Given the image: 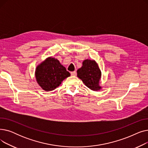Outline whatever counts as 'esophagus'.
Wrapping results in <instances>:
<instances>
[{
    "mask_svg": "<svg viewBox=\"0 0 148 148\" xmlns=\"http://www.w3.org/2000/svg\"><path fill=\"white\" fill-rule=\"evenodd\" d=\"M76 74H77L76 71H73V72H71V75H73V76H75V75H76Z\"/></svg>",
    "mask_w": 148,
    "mask_h": 148,
    "instance_id": "obj_1",
    "label": "esophagus"
}]
</instances>
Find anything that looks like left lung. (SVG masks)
Returning <instances> with one entry per match:
<instances>
[{
  "instance_id": "8db88e82",
  "label": "left lung",
  "mask_w": 148,
  "mask_h": 148,
  "mask_svg": "<svg viewBox=\"0 0 148 148\" xmlns=\"http://www.w3.org/2000/svg\"><path fill=\"white\" fill-rule=\"evenodd\" d=\"M82 64V66L77 70V77L90 90L98 91L101 89L99 84L101 71L97 62L87 59L83 60Z\"/></svg>"
}]
</instances>
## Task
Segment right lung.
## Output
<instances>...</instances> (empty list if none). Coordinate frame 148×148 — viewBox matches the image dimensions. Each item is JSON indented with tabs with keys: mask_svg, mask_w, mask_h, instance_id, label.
<instances>
[{
	"mask_svg": "<svg viewBox=\"0 0 148 148\" xmlns=\"http://www.w3.org/2000/svg\"><path fill=\"white\" fill-rule=\"evenodd\" d=\"M70 75L65 67L52 56L46 58L38 65L35 72L37 83L45 91L54 90Z\"/></svg>",
	"mask_w": 148,
	"mask_h": 148,
	"instance_id": "obj_1",
	"label": "right lung"
}]
</instances>
